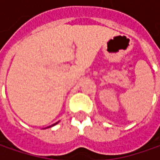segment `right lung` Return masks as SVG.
I'll return each instance as SVG.
<instances>
[{
	"label": "right lung",
	"instance_id": "1",
	"mask_svg": "<svg viewBox=\"0 0 160 160\" xmlns=\"http://www.w3.org/2000/svg\"><path fill=\"white\" fill-rule=\"evenodd\" d=\"M56 124H58V123H55V124H53V125H52V126H55V125H56ZM51 126H48V127H51Z\"/></svg>",
	"mask_w": 160,
	"mask_h": 160
}]
</instances>
